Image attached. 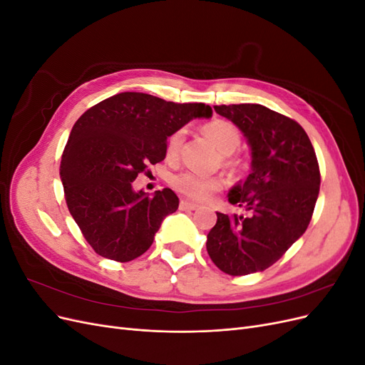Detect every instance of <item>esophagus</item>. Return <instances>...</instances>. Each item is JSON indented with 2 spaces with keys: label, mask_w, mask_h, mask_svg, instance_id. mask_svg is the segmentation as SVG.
Wrapping results in <instances>:
<instances>
[{
  "label": "esophagus",
  "mask_w": 365,
  "mask_h": 365,
  "mask_svg": "<svg viewBox=\"0 0 365 365\" xmlns=\"http://www.w3.org/2000/svg\"><path fill=\"white\" fill-rule=\"evenodd\" d=\"M197 205L193 204V202H189V201H181L180 202V210H196Z\"/></svg>",
  "instance_id": "34e87169"
}]
</instances>
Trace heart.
Segmentation results:
<instances>
[{
	"mask_svg": "<svg viewBox=\"0 0 365 365\" xmlns=\"http://www.w3.org/2000/svg\"><path fill=\"white\" fill-rule=\"evenodd\" d=\"M204 134L213 141L217 150L224 155H231L240 145L239 129L227 120H212L202 126ZM184 140V130H176L168 140V155L175 157ZM225 165L231 170L240 169V163L231 157H225ZM170 184L175 192L189 197L192 201H205L213 193L224 187L219 176H205L195 172H181L172 176Z\"/></svg>",
	"mask_w": 365,
	"mask_h": 365,
	"instance_id": "1",
	"label": "heart"
}]
</instances>
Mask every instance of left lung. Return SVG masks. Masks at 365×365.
<instances>
[{"mask_svg": "<svg viewBox=\"0 0 365 365\" xmlns=\"http://www.w3.org/2000/svg\"><path fill=\"white\" fill-rule=\"evenodd\" d=\"M215 111L242 130L251 149V173L228 192L242 215L216 213L207 251L230 275L260 272L306 231L319 193V168L304 129L256 103L220 105Z\"/></svg>", "mask_w": 365, "mask_h": 365, "instance_id": "obj_1", "label": "left lung"}]
</instances>
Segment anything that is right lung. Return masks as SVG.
Wrapping results in <instances>:
<instances>
[{
  "label": "right lung",
  "mask_w": 365,
  "mask_h": 365,
  "mask_svg": "<svg viewBox=\"0 0 365 365\" xmlns=\"http://www.w3.org/2000/svg\"><path fill=\"white\" fill-rule=\"evenodd\" d=\"M212 114L204 103L120 93L76 121L62 153L61 181L73 219L98 256L130 262L149 250L180 200L170 189L152 196L135 192L132 182L165 158L173 132Z\"/></svg>",
  "instance_id": "obj_1"
}]
</instances>
